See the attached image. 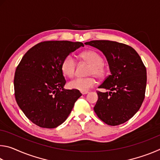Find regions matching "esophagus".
<instances>
[{"label": "esophagus", "mask_w": 160, "mask_h": 160, "mask_svg": "<svg viewBox=\"0 0 160 160\" xmlns=\"http://www.w3.org/2000/svg\"><path fill=\"white\" fill-rule=\"evenodd\" d=\"M81 93H82V94H87L89 92H81Z\"/></svg>", "instance_id": "34e87169"}]
</instances>
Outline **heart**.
Instances as JSON below:
<instances>
[{
  "label": "heart",
  "mask_w": 160,
  "mask_h": 160,
  "mask_svg": "<svg viewBox=\"0 0 160 160\" xmlns=\"http://www.w3.org/2000/svg\"><path fill=\"white\" fill-rule=\"evenodd\" d=\"M80 56L84 61L90 65L88 70L89 75H95L98 78L104 76L105 69L103 64V59L98 53L92 50H88L81 53ZM75 68H76V62L71 55L67 56L62 61V72L68 77L71 78L73 76L75 72ZM95 78L94 76H90L85 78H75L70 81L68 86L72 90L87 92L95 85Z\"/></svg>",
  "instance_id": "b5f03b06"
}]
</instances>
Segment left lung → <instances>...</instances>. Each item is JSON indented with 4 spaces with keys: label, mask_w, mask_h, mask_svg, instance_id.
I'll list each match as a JSON object with an SVG mask.
<instances>
[{
    "label": "left lung",
    "mask_w": 160,
    "mask_h": 160,
    "mask_svg": "<svg viewBox=\"0 0 160 160\" xmlns=\"http://www.w3.org/2000/svg\"><path fill=\"white\" fill-rule=\"evenodd\" d=\"M86 45L105 56L111 75L99 88L94 107L97 116L109 126H118L131 118L141 107L147 83L146 68L138 53L131 47L109 40H93Z\"/></svg>",
    "instance_id": "8db88e82"
}]
</instances>
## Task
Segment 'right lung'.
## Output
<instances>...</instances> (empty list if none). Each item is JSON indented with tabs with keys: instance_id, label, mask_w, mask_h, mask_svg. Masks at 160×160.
Listing matches in <instances>:
<instances>
[{
	"instance_id": "right-lung-1",
	"label": "right lung",
	"mask_w": 160,
	"mask_h": 160,
	"mask_svg": "<svg viewBox=\"0 0 160 160\" xmlns=\"http://www.w3.org/2000/svg\"><path fill=\"white\" fill-rule=\"evenodd\" d=\"M84 45L79 42L39 43L24 55L16 68V102L39 127L54 128L63 123L82 95L79 90L63 88L66 82L61 70L63 59Z\"/></svg>"
}]
</instances>
